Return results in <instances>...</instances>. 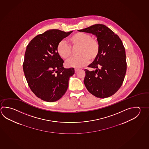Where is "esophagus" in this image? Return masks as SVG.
I'll use <instances>...</instances> for the list:
<instances>
[{
	"instance_id": "obj_1",
	"label": "esophagus",
	"mask_w": 149,
	"mask_h": 149,
	"mask_svg": "<svg viewBox=\"0 0 149 149\" xmlns=\"http://www.w3.org/2000/svg\"><path fill=\"white\" fill-rule=\"evenodd\" d=\"M79 70V68H75V72L76 73L77 72H78V70Z\"/></svg>"
}]
</instances>
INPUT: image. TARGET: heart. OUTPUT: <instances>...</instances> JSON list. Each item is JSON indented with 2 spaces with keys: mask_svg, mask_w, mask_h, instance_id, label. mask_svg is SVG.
Returning a JSON list of instances; mask_svg holds the SVG:
<instances>
[{
  "mask_svg": "<svg viewBox=\"0 0 149 149\" xmlns=\"http://www.w3.org/2000/svg\"><path fill=\"white\" fill-rule=\"evenodd\" d=\"M68 42L61 41L57 46V52L63 59H68L72 56V48H79L77 57L72 58L66 62V66L70 68H81L84 66L89 61H93L97 57L100 50V45L98 40L92 37L89 34L78 32L70 36Z\"/></svg>",
  "mask_w": 149,
  "mask_h": 149,
  "instance_id": "1",
  "label": "heart"
}]
</instances>
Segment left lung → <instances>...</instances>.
Masks as SVG:
<instances>
[{
	"instance_id": "8db88e82",
	"label": "left lung",
	"mask_w": 149,
	"mask_h": 149,
	"mask_svg": "<svg viewBox=\"0 0 149 149\" xmlns=\"http://www.w3.org/2000/svg\"><path fill=\"white\" fill-rule=\"evenodd\" d=\"M78 31L95 35L100 45L98 56L88 66L95 70H84L85 86L97 97L113 95L121 87L126 74V54L123 42L118 35L103 24H95Z\"/></svg>"
}]
</instances>
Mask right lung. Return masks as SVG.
Here are the masks:
<instances>
[{
  "instance_id": "right-lung-1",
  "label": "right lung",
  "mask_w": 149,
  "mask_h": 149,
  "mask_svg": "<svg viewBox=\"0 0 149 149\" xmlns=\"http://www.w3.org/2000/svg\"><path fill=\"white\" fill-rule=\"evenodd\" d=\"M69 32L51 29L31 39L26 49L23 70L28 86L37 97L53 102L64 95L74 68H65L57 52L58 44Z\"/></svg>"
}]
</instances>
